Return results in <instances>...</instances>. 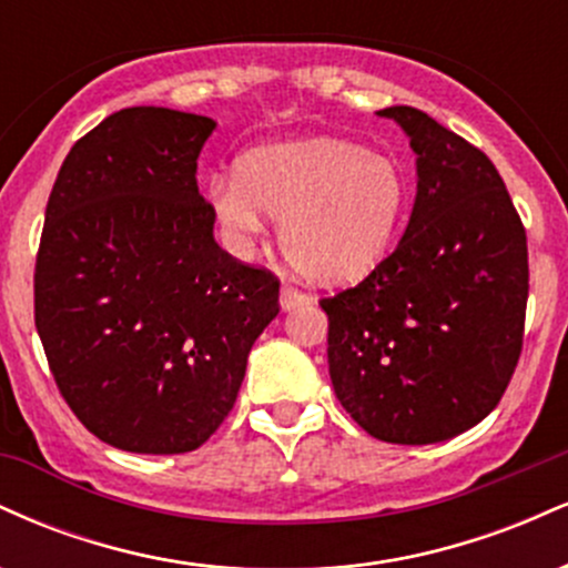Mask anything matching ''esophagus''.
<instances>
[{"label":"esophagus","instance_id":"esophagus-1","mask_svg":"<svg viewBox=\"0 0 568 568\" xmlns=\"http://www.w3.org/2000/svg\"><path fill=\"white\" fill-rule=\"evenodd\" d=\"M306 302H310V296H306V293L291 288V285H283V288H280V310L283 312L296 310V306H302Z\"/></svg>","mask_w":568,"mask_h":568}]
</instances>
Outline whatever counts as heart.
<instances>
[{
	"label": "heart",
	"instance_id": "b5f03b06",
	"mask_svg": "<svg viewBox=\"0 0 568 568\" xmlns=\"http://www.w3.org/2000/svg\"><path fill=\"white\" fill-rule=\"evenodd\" d=\"M213 211L237 243L280 219V247L321 285L363 280L393 251L408 181L393 158L342 139L264 143L211 184Z\"/></svg>",
	"mask_w": 568,
	"mask_h": 568
}]
</instances>
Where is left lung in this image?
I'll use <instances>...</instances> for the list:
<instances>
[{
    "label": "left lung",
    "instance_id": "1",
    "mask_svg": "<svg viewBox=\"0 0 568 568\" xmlns=\"http://www.w3.org/2000/svg\"><path fill=\"white\" fill-rule=\"evenodd\" d=\"M376 114L408 135L416 200L395 251L321 302L328 374L368 435L427 446L475 427L505 395L524 344L529 251L480 149L414 106Z\"/></svg>",
    "mask_w": 568,
    "mask_h": 568
}]
</instances>
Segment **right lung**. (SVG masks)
Listing matches in <instances>:
<instances>
[{
    "label": "right lung",
    "mask_w": 568,
    "mask_h": 568,
    "mask_svg": "<svg viewBox=\"0 0 568 568\" xmlns=\"http://www.w3.org/2000/svg\"><path fill=\"white\" fill-rule=\"evenodd\" d=\"M213 130L175 109L114 112L71 146L44 211L37 334L77 419L122 452L200 448L280 312L277 277L213 237L197 189Z\"/></svg>",
    "instance_id": "right-lung-1"
}]
</instances>
